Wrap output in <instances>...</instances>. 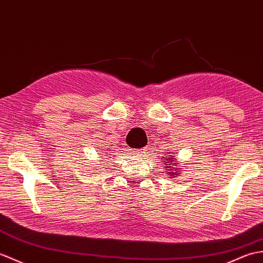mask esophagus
Here are the masks:
<instances>
[{"label": "esophagus", "instance_id": "34e87169", "mask_svg": "<svg viewBox=\"0 0 263 263\" xmlns=\"http://www.w3.org/2000/svg\"><path fill=\"white\" fill-rule=\"evenodd\" d=\"M145 151H148V149L146 148H143V149H138V150H134L133 154H136L137 156H142L143 154H145Z\"/></svg>", "mask_w": 263, "mask_h": 263}]
</instances>
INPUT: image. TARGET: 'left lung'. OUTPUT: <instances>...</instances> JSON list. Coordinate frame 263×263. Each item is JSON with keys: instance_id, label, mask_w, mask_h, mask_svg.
<instances>
[{"instance_id": "1", "label": "left lung", "mask_w": 263, "mask_h": 263, "mask_svg": "<svg viewBox=\"0 0 263 263\" xmlns=\"http://www.w3.org/2000/svg\"><path fill=\"white\" fill-rule=\"evenodd\" d=\"M163 161H166V164H172V163L174 162V158H173L172 156H167V157L163 159ZM169 167H170V166H169ZM169 167H167V168H169ZM172 174H173V175H177L178 173H176V174L172 173Z\"/></svg>"}]
</instances>
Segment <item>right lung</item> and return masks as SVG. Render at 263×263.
I'll list each match as a JSON object with an SVG mask.
<instances>
[{
  "label": "right lung",
  "instance_id": "obj_1",
  "mask_svg": "<svg viewBox=\"0 0 263 263\" xmlns=\"http://www.w3.org/2000/svg\"><path fill=\"white\" fill-rule=\"evenodd\" d=\"M104 154H105V152H104ZM107 155H109V154H107Z\"/></svg>",
  "mask_w": 263,
  "mask_h": 263
}]
</instances>
